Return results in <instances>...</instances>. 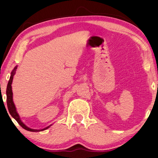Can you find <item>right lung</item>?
<instances>
[{
  "label": "right lung",
  "mask_w": 158,
  "mask_h": 158,
  "mask_svg": "<svg viewBox=\"0 0 158 158\" xmlns=\"http://www.w3.org/2000/svg\"><path fill=\"white\" fill-rule=\"evenodd\" d=\"M17 66H15V69H13V71H11V77H10L9 82H8L7 88H6L7 107H8V109H9L10 114L11 115V117H12L14 119L17 120V122L19 124V125H20L21 127H23L24 129L27 130V131H31V132H39V131H44V130H47V128H49V127H50L52 125H49V126L45 127V128H43L41 130L32 129V128H31V127H28L27 125H25V124L23 123V121H22L20 119V117H19V114L17 113V109H16V106H15V103H14V101H13V93H12V88H11V84H12V81H13V78H14V76H15V74L16 70H17Z\"/></svg>",
  "instance_id": "right-lung-1"
}]
</instances>
